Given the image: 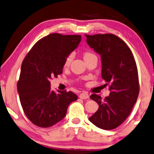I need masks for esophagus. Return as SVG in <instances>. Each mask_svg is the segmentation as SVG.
<instances>
[{"label":"esophagus","instance_id":"esophagus-1","mask_svg":"<svg viewBox=\"0 0 154 154\" xmlns=\"http://www.w3.org/2000/svg\"><path fill=\"white\" fill-rule=\"evenodd\" d=\"M79 98H82V99H87V98H89V96L87 92H83V93L79 94Z\"/></svg>","mask_w":154,"mask_h":154}]
</instances>
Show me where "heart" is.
I'll use <instances>...</instances> for the list:
<instances>
[{
  "mask_svg": "<svg viewBox=\"0 0 154 154\" xmlns=\"http://www.w3.org/2000/svg\"><path fill=\"white\" fill-rule=\"evenodd\" d=\"M92 56H94L93 53H89V52H85L84 53V60L86 58H89V57H91ZM72 60V55L70 54L69 56H67V58H66V60H65V66H67V65H68L69 63H71Z\"/></svg>",
  "mask_w": 154,
  "mask_h": 154,
  "instance_id": "b5f03b06",
  "label": "heart"
}]
</instances>
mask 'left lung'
I'll use <instances>...</instances> for the list:
<instances>
[{"label": "left lung", "instance_id": "8db88e82", "mask_svg": "<svg viewBox=\"0 0 154 154\" xmlns=\"http://www.w3.org/2000/svg\"><path fill=\"white\" fill-rule=\"evenodd\" d=\"M89 46L101 59V77L110 85V94L103 100L92 94L91 99L98 109L89 121L103 130L120 126L132 111L139 95L138 71L132 51L127 44L112 34L85 35Z\"/></svg>", "mask_w": 154, "mask_h": 154}]
</instances>
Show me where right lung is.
I'll return each instance as SVG.
<instances>
[{"mask_svg": "<svg viewBox=\"0 0 154 154\" xmlns=\"http://www.w3.org/2000/svg\"><path fill=\"white\" fill-rule=\"evenodd\" d=\"M80 42V35L49 34L38 41L24 58L17 91L24 113L35 125L49 128L58 123L69 104L77 100L72 91H52L50 79L63 72L65 60Z\"/></svg>", "mask_w": 154, "mask_h": 154, "instance_id": "obj_1", "label": "right lung"}]
</instances>
